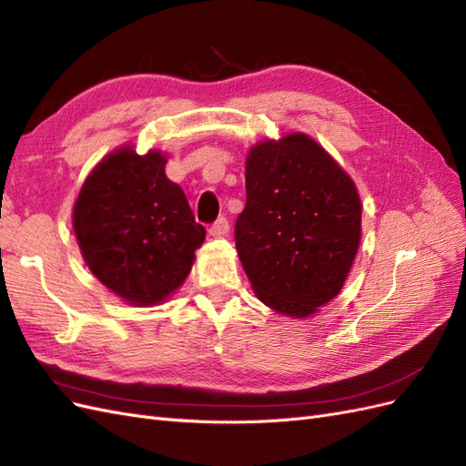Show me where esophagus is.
Masks as SVG:
<instances>
[{
	"label": "esophagus",
	"mask_w": 466,
	"mask_h": 466,
	"mask_svg": "<svg viewBox=\"0 0 466 466\" xmlns=\"http://www.w3.org/2000/svg\"><path fill=\"white\" fill-rule=\"evenodd\" d=\"M229 233V221H228V218H218L216 221H214V225H211L209 228V235L211 237H225Z\"/></svg>",
	"instance_id": "1"
}]
</instances>
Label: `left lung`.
<instances>
[{
    "instance_id": "8db88e82",
    "label": "left lung",
    "mask_w": 466,
    "mask_h": 466,
    "mask_svg": "<svg viewBox=\"0 0 466 466\" xmlns=\"http://www.w3.org/2000/svg\"><path fill=\"white\" fill-rule=\"evenodd\" d=\"M238 258L258 299L309 317L340 293L361 237L356 185L315 139L289 134L248 151Z\"/></svg>"
}]
</instances>
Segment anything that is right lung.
<instances>
[{
	"mask_svg": "<svg viewBox=\"0 0 466 466\" xmlns=\"http://www.w3.org/2000/svg\"><path fill=\"white\" fill-rule=\"evenodd\" d=\"M165 155L122 147L98 163L74 206V231L89 270L132 305L165 301L190 274L206 229Z\"/></svg>",
	"mask_w": 466,
	"mask_h": 466,
	"instance_id": "add662e5",
	"label": "right lung"
}]
</instances>
